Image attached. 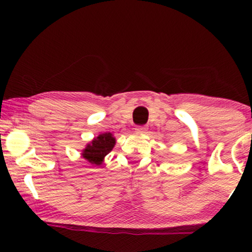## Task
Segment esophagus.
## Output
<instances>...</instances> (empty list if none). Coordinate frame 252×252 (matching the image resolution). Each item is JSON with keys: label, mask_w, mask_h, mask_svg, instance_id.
I'll use <instances>...</instances> for the list:
<instances>
[{"label": "esophagus", "mask_w": 252, "mask_h": 252, "mask_svg": "<svg viewBox=\"0 0 252 252\" xmlns=\"http://www.w3.org/2000/svg\"><path fill=\"white\" fill-rule=\"evenodd\" d=\"M135 130H136V132H140V134H143V132L147 131V128H146V126H137L135 128Z\"/></svg>", "instance_id": "esophagus-1"}]
</instances>
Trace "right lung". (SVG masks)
Segmentation results:
<instances>
[{
  "label": "right lung",
  "instance_id": "1",
  "mask_svg": "<svg viewBox=\"0 0 252 252\" xmlns=\"http://www.w3.org/2000/svg\"><path fill=\"white\" fill-rule=\"evenodd\" d=\"M115 143H116V140L112 137L111 132L99 135L92 141L91 144L86 146L83 152V158H86L90 163L99 166L105 155H108L114 148Z\"/></svg>",
  "mask_w": 252,
  "mask_h": 252
}]
</instances>
